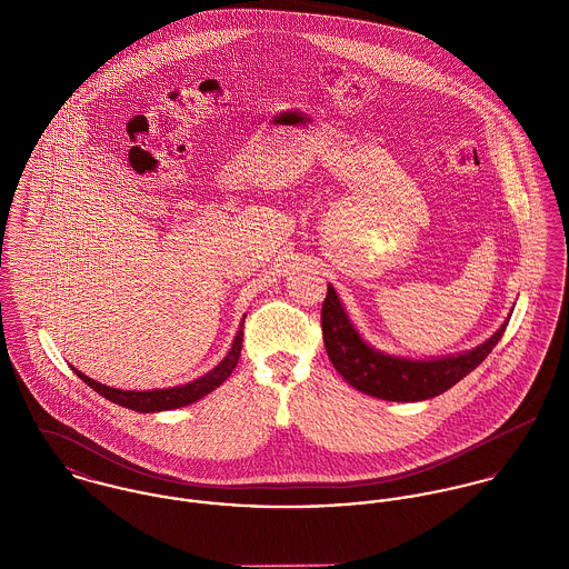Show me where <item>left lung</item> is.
<instances>
[{
	"label": "left lung",
	"mask_w": 569,
	"mask_h": 569,
	"mask_svg": "<svg viewBox=\"0 0 569 569\" xmlns=\"http://www.w3.org/2000/svg\"><path fill=\"white\" fill-rule=\"evenodd\" d=\"M508 320L510 316L485 343L476 346L473 350L431 359H409L401 355H388L370 346L352 325L337 291L330 284L322 305L326 352L335 370L355 390L397 403L427 401L453 388L487 359L490 350L501 339Z\"/></svg>",
	"instance_id": "1"
}]
</instances>
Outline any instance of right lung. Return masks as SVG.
<instances>
[{
	"mask_svg": "<svg viewBox=\"0 0 569 569\" xmlns=\"http://www.w3.org/2000/svg\"><path fill=\"white\" fill-rule=\"evenodd\" d=\"M241 348H243V325L237 330V337H234L228 355L212 370H208L203 377H199L190 383L174 386V388H163V390H118V388H109V386H102V383L89 379L74 366H72V370L77 372L79 379H82L89 388H93L107 401H111L116 406L129 407L133 411L151 413V411H168V409L197 403L199 399H203L206 395L217 390L223 381H228V377L237 368L239 357H241Z\"/></svg>",
	"mask_w": 569,
	"mask_h": 569,
	"instance_id": "1",
	"label": "right lung"
}]
</instances>
